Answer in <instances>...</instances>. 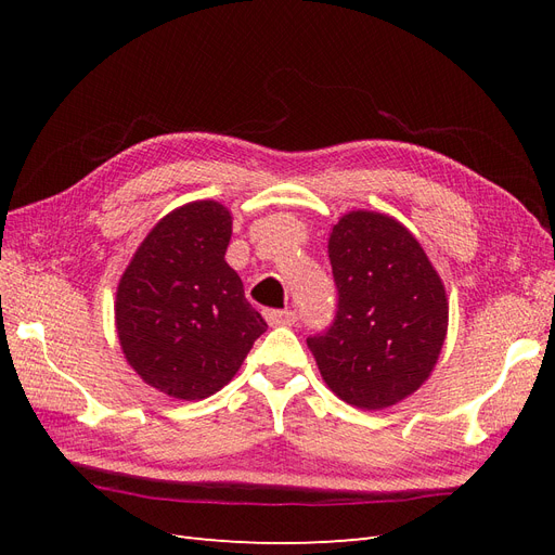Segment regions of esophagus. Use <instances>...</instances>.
I'll return each instance as SVG.
<instances>
[{
  "instance_id": "obj_1",
  "label": "esophagus",
  "mask_w": 555,
  "mask_h": 555,
  "mask_svg": "<svg viewBox=\"0 0 555 555\" xmlns=\"http://www.w3.org/2000/svg\"><path fill=\"white\" fill-rule=\"evenodd\" d=\"M296 319L294 310H266V322L271 326H294Z\"/></svg>"
}]
</instances>
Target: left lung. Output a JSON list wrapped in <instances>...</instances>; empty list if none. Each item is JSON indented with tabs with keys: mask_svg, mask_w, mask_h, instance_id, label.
<instances>
[{
	"mask_svg": "<svg viewBox=\"0 0 555 555\" xmlns=\"http://www.w3.org/2000/svg\"><path fill=\"white\" fill-rule=\"evenodd\" d=\"M333 322L308 338L319 373L349 405L382 410L422 386L440 357L449 306L440 275L400 222L357 210L328 238Z\"/></svg>",
	"mask_w": 555,
	"mask_h": 555,
	"instance_id": "left-lung-1",
	"label": "left lung"
}]
</instances>
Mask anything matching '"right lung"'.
<instances>
[{
    "mask_svg": "<svg viewBox=\"0 0 555 555\" xmlns=\"http://www.w3.org/2000/svg\"><path fill=\"white\" fill-rule=\"evenodd\" d=\"M229 241L224 206H182L147 233L117 287L125 357L166 396L201 400L220 391L268 328L224 261Z\"/></svg>",
    "mask_w": 555,
    "mask_h": 555,
    "instance_id": "right-lung-1",
    "label": "right lung"
}]
</instances>
